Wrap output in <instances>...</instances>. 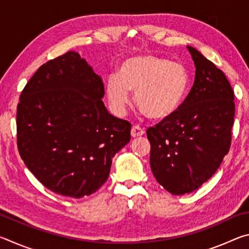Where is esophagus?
Masks as SVG:
<instances>
[{"label": "esophagus", "instance_id": "obj_1", "mask_svg": "<svg viewBox=\"0 0 249 249\" xmlns=\"http://www.w3.org/2000/svg\"><path fill=\"white\" fill-rule=\"evenodd\" d=\"M145 134V130L142 129L140 125H135L133 126L132 130H130V135H132V137H140L142 136V135Z\"/></svg>", "mask_w": 249, "mask_h": 249}]
</instances>
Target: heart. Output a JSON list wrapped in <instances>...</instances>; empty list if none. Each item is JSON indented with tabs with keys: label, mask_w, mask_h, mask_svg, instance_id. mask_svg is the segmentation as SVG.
Instances as JSON below:
<instances>
[{
	"label": "heart",
	"mask_w": 249,
	"mask_h": 249,
	"mask_svg": "<svg viewBox=\"0 0 249 249\" xmlns=\"http://www.w3.org/2000/svg\"><path fill=\"white\" fill-rule=\"evenodd\" d=\"M189 88V74L183 65L169 59L144 54L127 58L119 72L107 81L105 93L109 107L117 115H124L129 104V91H135V102L147 116L167 119L178 111Z\"/></svg>",
	"instance_id": "1"
}]
</instances>
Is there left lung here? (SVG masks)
<instances>
[{
    "label": "left lung",
    "mask_w": 249,
    "mask_h": 249,
    "mask_svg": "<svg viewBox=\"0 0 249 249\" xmlns=\"http://www.w3.org/2000/svg\"><path fill=\"white\" fill-rule=\"evenodd\" d=\"M196 79L174 115L147 129L150 168L175 196L199 189L215 174L227 155L234 123V92L224 72L196 48L188 46Z\"/></svg>",
    "instance_id": "8db88e82"
}]
</instances>
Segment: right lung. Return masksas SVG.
<instances>
[{
  "mask_svg": "<svg viewBox=\"0 0 249 249\" xmlns=\"http://www.w3.org/2000/svg\"><path fill=\"white\" fill-rule=\"evenodd\" d=\"M100 75L78 53L46 62L18 105V147L49 190L80 199L102 187L112 158L130 140L129 122L109 114Z\"/></svg>",
  "mask_w": 249,
  "mask_h": 249,
  "instance_id": "obj_1",
  "label": "right lung"
}]
</instances>
